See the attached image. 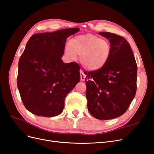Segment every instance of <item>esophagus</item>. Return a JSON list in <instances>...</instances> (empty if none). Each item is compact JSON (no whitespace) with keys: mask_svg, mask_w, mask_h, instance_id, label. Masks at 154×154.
I'll list each match as a JSON object with an SVG mask.
<instances>
[{"mask_svg":"<svg viewBox=\"0 0 154 154\" xmlns=\"http://www.w3.org/2000/svg\"><path fill=\"white\" fill-rule=\"evenodd\" d=\"M85 77H86V76H85V74H84V72H83V71H82V70H80V78H81V80L82 81H84Z\"/></svg>","mask_w":154,"mask_h":154,"instance_id":"1","label":"esophagus"}]
</instances>
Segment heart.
Returning <instances> with one entry per match:
<instances>
[{
  "label": "heart",
  "instance_id": "1",
  "mask_svg": "<svg viewBox=\"0 0 154 154\" xmlns=\"http://www.w3.org/2000/svg\"><path fill=\"white\" fill-rule=\"evenodd\" d=\"M71 58L80 56L82 66L90 71H96L104 67L109 59L111 47L105 40L88 34L76 37L66 48Z\"/></svg>",
  "mask_w": 154,
  "mask_h": 154
}]
</instances>
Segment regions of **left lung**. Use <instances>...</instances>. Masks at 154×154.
<instances>
[{"label": "left lung", "mask_w": 154, "mask_h": 154, "mask_svg": "<svg viewBox=\"0 0 154 154\" xmlns=\"http://www.w3.org/2000/svg\"><path fill=\"white\" fill-rule=\"evenodd\" d=\"M110 42L111 53L102 68L86 72V97L91 114L101 120L119 117L136 95L137 67L131 47L124 37L100 32Z\"/></svg>", "instance_id": "8db88e82"}]
</instances>
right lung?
Instances as JSON below:
<instances>
[{"label": "right lung", "mask_w": 154, "mask_h": 154, "mask_svg": "<svg viewBox=\"0 0 154 154\" xmlns=\"http://www.w3.org/2000/svg\"><path fill=\"white\" fill-rule=\"evenodd\" d=\"M68 28L32 35L18 62L17 87L32 114L53 117L62 113L66 96L80 80V67L65 63L66 40L79 31Z\"/></svg>", "instance_id": "right-lung-1"}]
</instances>
